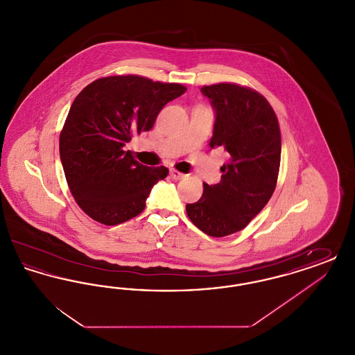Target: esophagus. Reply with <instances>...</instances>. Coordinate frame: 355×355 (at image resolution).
Masks as SVG:
<instances>
[{"label":"esophagus","mask_w":355,"mask_h":355,"mask_svg":"<svg viewBox=\"0 0 355 355\" xmlns=\"http://www.w3.org/2000/svg\"><path fill=\"white\" fill-rule=\"evenodd\" d=\"M170 175H171L174 180H181V178L185 177L184 173H181V171H178V170L175 169H170Z\"/></svg>","instance_id":"esophagus-1"}]
</instances>
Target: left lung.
Wrapping results in <instances>:
<instances>
[{
	"mask_svg": "<svg viewBox=\"0 0 355 355\" xmlns=\"http://www.w3.org/2000/svg\"><path fill=\"white\" fill-rule=\"evenodd\" d=\"M216 109L210 148L230 154L217 185L186 205L190 220L210 236L242 230L266 206L281 164V130L269 101L248 86L220 83L201 89Z\"/></svg>",
	"mask_w": 355,
	"mask_h": 355,
	"instance_id": "8db88e82",
	"label": "left lung"
}]
</instances>
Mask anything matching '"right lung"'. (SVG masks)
<instances>
[{"label":"right lung","mask_w":355,"mask_h":355,"mask_svg":"<svg viewBox=\"0 0 355 355\" xmlns=\"http://www.w3.org/2000/svg\"><path fill=\"white\" fill-rule=\"evenodd\" d=\"M184 85L125 74L85 86L70 106L60 135V157L69 189L92 218L113 226L145 209L153 186L166 178L165 166L148 168L123 146L149 132Z\"/></svg>","instance_id":"add662e5"}]
</instances>
